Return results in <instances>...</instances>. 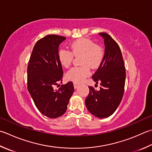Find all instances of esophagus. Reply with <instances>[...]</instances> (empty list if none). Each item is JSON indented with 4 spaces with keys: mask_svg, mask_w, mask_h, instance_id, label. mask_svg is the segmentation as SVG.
Wrapping results in <instances>:
<instances>
[{
    "mask_svg": "<svg viewBox=\"0 0 152 152\" xmlns=\"http://www.w3.org/2000/svg\"><path fill=\"white\" fill-rule=\"evenodd\" d=\"M79 85H80V84H78V83L74 82V89H76L77 88H78Z\"/></svg>",
    "mask_w": 152,
    "mask_h": 152,
    "instance_id": "34e87169",
    "label": "esophagus"
}]
</instances>
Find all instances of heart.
Returning <instances> with one entry per match:
<instances>
[{"mask_svg":"<svg viewBox=\"0 0 152 152\" xmlns=\"http://www.w3.org/2000/svg\"><path fill=\"white\" fill-rule=\"evenodd\" d=\"M70 51L61 49L58 50V58L62 66L68 68L72 63L74 56H80L79 67H74L68 70L66 78L74 82H81L90 74L89 67L92 69L99 66L103 58L104 52L102 47L95 44L88 38H80L73 41L70 45Z\"/></svg>","mask_w":152,"mask_h":152,"instance_id":"heart-1","label":"heart"}]
</instances>
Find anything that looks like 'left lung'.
Segmentation results:
<instances>
[{"label": "left lung", "mask_w": 152, "mask_h": 152, "mask_svg": "<svg viewBox=\"0 0 152 152\" xmlns=\"http://www.w3.org/2000/svg\"><path fill=\"white\" fill-rule=\"evenodd\" d=\"M104 39L105 54L102 63L92 78L100 82L99 91L89 86L90 93L85 103L88 110L97 118L113 114L123 96L126 70L121 50L117 42L106 33L99 34Z\"/></svg>", "instance_id": "8db88e82"}]
</instances>
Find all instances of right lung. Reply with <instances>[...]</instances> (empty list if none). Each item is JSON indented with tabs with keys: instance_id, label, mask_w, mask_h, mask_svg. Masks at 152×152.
I'll list each match as a JSON object with an SVG mask.
<instances>
[{
	"instance_id": "right-lung-1",
	"label": "right lung",
	"mask_w": 152,
	"mask_h": 152,
	"mask_svg": "<svg viewBox=\"0 0 152 152\" xmlns=\"http://www.w3.org/2000/svg\"><path fill=\"white\" fill-rule=\"evenodd\" d=\"M64 37L47 35L35 43L28 66V90L37 109L50 118L61 117L74 89L72 82L60 86L63 71L58 58V47ZM57 86V87H58Z\"/></svg>"
}]
</instances>
